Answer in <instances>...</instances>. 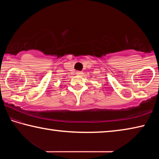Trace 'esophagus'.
I'll return each mask as SVG.
<instances>
[{
    "mask_svg": "<svg viewBox=\"0 0 159 159\" xmlns=\"http://www.w3.org/2000/svg\"><path fill=\"white\" fill-rule=\"evenodd\" d=\"M76 74L79 75V76H80V75L83 74V71H76Z\"/></svg>",
    "mask_w": 159,
    "mask_h": 159,
    "instance_id": "esophagus-1",
    "label": "esophagus"
}]
</instances>
